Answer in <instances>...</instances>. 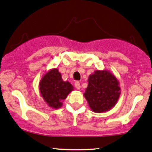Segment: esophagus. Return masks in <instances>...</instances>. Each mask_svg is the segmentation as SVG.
Instances as JSON below:
<instances>
[{
    "label": "esophagus",
    "instance_id": "34e87169",
    "mask_svg": "<svg viewBox=\"0 0 152 152\" xmlns=\"http://www.w3.org/2000/svg\"><path fill=\"white\" fill-rule=\"evenodd\" d=\"M75 88L77 90L80 89V83L79 82H75Z\"/></svg>",
    "mask_w": 152,
    "mask_h": 152
}]
</instances>
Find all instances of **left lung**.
<instances>
[{
    "label": "left lung",
    "instance_id": "1",
    "mask_svg": "<svg viewBox=\"0 0 152 152\" xmlns=\"http://www.w3.org/2000/svg\"><path fill=\"white\" fill-rule=\"evenodd\" d=\"M88 81V85L83 96L91 110L102 113L113 108L121 94L116 77L108 70H96Z\"/></svg>",
    "mask_w": 152,
    "mask_h": 152
}]
</instances>
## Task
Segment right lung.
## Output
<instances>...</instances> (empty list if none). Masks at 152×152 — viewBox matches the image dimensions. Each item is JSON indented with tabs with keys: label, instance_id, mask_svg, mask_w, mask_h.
<instances>
[{
	"label": "right lung",
	"instance_id": "1",
	"mask_svg": "<svg viewBox=\"0 0 152 152\" xmlns=\"http://www.w3.org/2000/svg\"><path fill=\"white\" fill-rule=\"evenodd\" d=\"M74 88L68 81H64L57 68L48 70L39 83L40 96L48 107L58 109L62 107L63 101Z\"/></svg>",
	"mask_w": 152,
	"mask_h": 152
}]
</instances>
